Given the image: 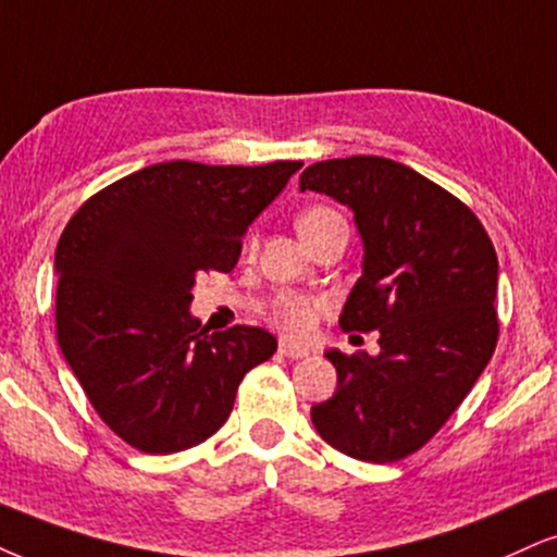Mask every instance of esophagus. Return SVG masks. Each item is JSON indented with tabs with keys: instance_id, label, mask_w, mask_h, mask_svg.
<instances>
[{
	"instance_id": "obj_1",
	"label": "esophagus",
	"mask_w": 557,
	"mask_h": 557,
	"mask_svg": "<svg viewBox=\"0 0 557 557\" xmlns=\"http://www.w3.org/2000/svg\"><path fill=\"white\" fill-rule=\"evenodd\" d=\"M278 351L284 354L286 359H305V356L310 354V348L297 346V343L289 341V338H281V341H278Z\"/></svg>"
}]
</instances>
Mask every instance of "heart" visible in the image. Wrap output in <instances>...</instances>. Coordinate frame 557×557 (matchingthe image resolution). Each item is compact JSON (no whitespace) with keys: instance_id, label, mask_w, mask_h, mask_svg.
<instances>
[{"instance_id":"obj_1","label":"heart","mask_w":557,"mask_h":557,"mask_svg":"<svg viewBox=\"0 0 557 557\" xmlns=\"http://www.w3.org/2000/svg\"><path fill=\"white\" fill-rule=\"evenodd\" d=\"M338 224H346V219H343L341 211H335L333 206H325V203L307 206V209H301L297 216V230L305 243H310L312 237L320 235V232L331 230V226H338ZM320 312H322V301L297 297V294H284V297H278L276 305H273L271 318L281 331L289 333L292 338H307V335L312 333Z\"/></svg>"}]
</instances>
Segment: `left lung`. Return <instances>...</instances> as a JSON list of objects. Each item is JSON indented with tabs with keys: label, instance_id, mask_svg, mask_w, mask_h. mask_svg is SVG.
Segmentation results:
<instances>
[{
	"label": "left lung",
	"instance_id": "left-lung-1",
	"mask_svg": "<svg viewBox=\"0 0 557 557\" xmlns=\"http://www.w3.org/2000/svg\"><path fill=\"white\" fill-rule=\"evenodd\" d=\"M299 190L354 211L363 276L341 327L380 331V356L325 354L338 387L312 423L343 455L397 462L434 438L496 351V247L468 203L387 157L314 162Z\"/></svg>",
	"mask_w": 557,
	"mask_h": 557
}]
</instances>
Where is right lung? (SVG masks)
I'll return each instance as SVG.
<instances>
[{
	"instance_id": "add662e5",
	"label": "right lung",
	"mask_w": 557,
	"mask_h": 557,
	"mask_svg": "<svg viewBox=\"0 0 557 557\" xmlns=\"http://www.w3.org/2000/svg\"><path fill=\"white\" fill-rule=\"evenodd\" d=\"M301 162H160L74 211L57 245V338L102 423L173 455L226 423L243 376L276 354L263 327L211 333L190 318L196 278L230 273L243 235Z\"/></svg>"
}]
</instances>
